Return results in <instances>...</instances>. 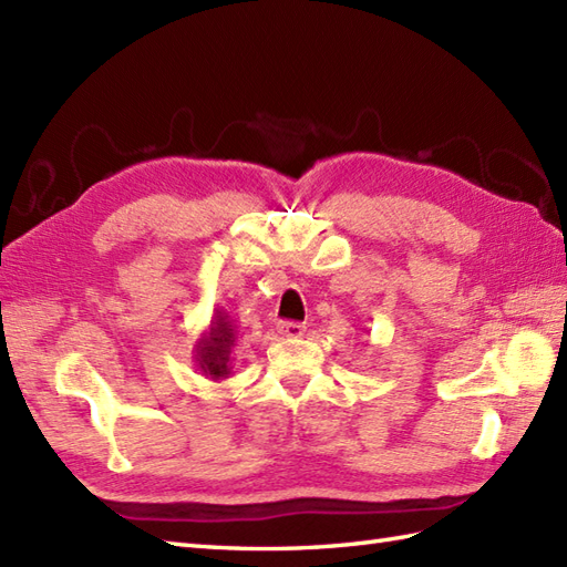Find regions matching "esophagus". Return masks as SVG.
Instances as JSON below:
<instances>
[{"label":"esophagus","instance_id":"1","mask_svg":"<svg viewBox=\"0 0 567 567\" xmlns=\"http://www.w3.org/2000/svg\"><path fill=\"white\" fill-rule=\"evenodd\" d=\"M305 331H307L305 323H297V321H282V323H278V333L282 338H301V336H305Z\"/></svg>","mask_w":567,"mask_h":567}]
</instances>
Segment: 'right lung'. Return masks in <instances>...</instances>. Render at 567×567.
<instances>
[{"mask_svg":"<svg viewBox=\"0 0 567 567\" xmlns=\"http://www.w3.org/2000/svg\"><path fill=\"white\" fill-rule=\"evenodd\" d=\"M236 338H239V333H236V323L231 316L224 309H215L209 326L195 340L193 348L197 372L213 381L227 379L231 374V350L236 346Z\"/></svg>","mask_w":567,"mask_h":567,"instance_id":"add662e5","label":"right lung"}]
</instances>
